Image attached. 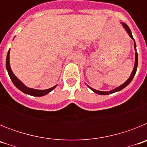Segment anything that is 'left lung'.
I'll return each instance as SVG.
<instances>
[{
    "mask_svg": "<svg viewBox=\"0 0 147 147\" xmlns=\"http://www.w3.org/2000/svg\"><path fill=\"white\" fill-rule=\"evenodd\" d=\"M122 25H123V26L125 28V29H126V31L127 32V33L129 34V37H130L132 40H134V39H133V37H132V33H131V31H130V29H129V26H127V24L124 23H122ZM134 48H135V50H136V42H134ZM137 67H138V53L136 52V62H135L134 68H133V71H132V74H131L129 78L127 80V81L125 82L124 83V84H122L121 85H120L119 87L116 88L115 89L112 90H110V91H109V92L99 91V90H96L93 89V88H92L91 87H90V86H88V88H89L90 89H91L93 92H95L96 93H97V94H99V95H107V94H109V93H115V92L119 91V90H122L123 88H124L126 86H127V85H129V83H130V82L132 81V79H133V77H134L135 75H136V71H137Z\"/></svg>",
    "mask_w": 147,
    "mask_h": 147,
    "instance_id": "obj_1",
    "label": "left lung"
}]
</instances>
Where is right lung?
I'll return each instance as SVG.
<instances>
[{"label":"right lung","instance_id":"1","mask_svg":"<svg viewBox=\"0 0 147 147\" xmlns=\"http://www.w3.org/2000/svg\"><path fill=\"white\" fill-rule=\"evenodd\" d=\"M9 52L10 50H9L7 54V57H6V69H7L8 74L9 75L10 79L11 80L12 82L14 83V85L18 88V89L21 90L23 93H26V94L31 95V96H45V95L48 94L49 92H51V90L54 89L56 88L57 85L52 87V88H49L47 90H35L32 89V88H27L26 86L23 85V83L18 80V78L15 76V74H13L12 71L11 70V67H10V64H9Z\"/></svg>","mask_w":147,"mask_h":147}]
</instances>
